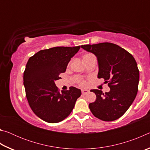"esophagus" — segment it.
Returning <instances> with one entry per match:
<instances>
[{"label":"esophagus","mask_w":150,"mask_h":150,"mask_svg":"<svg viewBox=\"0 0 150 150\" xmlns=\"http://www.w3.org/2000/svg\"><path fill=\"white\" fill-rule=\"evenodd\" d=\"M89 93V91L87 90V89H82L81 90V93L83 94V95H86V94H87Z\"/></svg>","instance_id":"1"}]
</instances>
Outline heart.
<instances>
[{
    "label": "heart",
    "mask_w": 150,
    "mask_h": 150,
    "mask_svg": "<svg viewBox=\"0 0 150 150\" xmlns=\"http://www.w3.org/2000/svg\"><path fill=\"white\" fill-rule=\"evenodd\" d=\"M91 55H93V54H86L83 57H88V56H91ZM79 84L81 86H85V81H83L82 79H80L79 81Z\"/></svg>",
    "instance_id": "b5f03b06"
}]
</instances>
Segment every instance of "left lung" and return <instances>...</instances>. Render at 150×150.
Instances as JSON below:
<instances>
[{
	"instance_id": "obj_1",
	"label": "left lung",
	"mask_w": 150,
	"mask_h": 150,
	"mask_svg": "<svg viewBox=\"0 0 150 150\" xmlns=\"http://www.w3.org/2000/svg\"><path fill=\"white\" fill-rule=\"evenodd\" d=\"M81 47L96 55L99 68L98 78L104 79L110 88L105 93L98 89L91 91L96 96L95 102L88 105L91 112L103 121L120 118L138 93L139 73L135 59L128 52L112 43Z\"/></svg>"
}]
</instances>
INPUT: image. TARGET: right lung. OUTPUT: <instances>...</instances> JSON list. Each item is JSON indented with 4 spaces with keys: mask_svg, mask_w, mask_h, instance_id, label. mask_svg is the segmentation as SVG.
<instances>
[{
    "mask_svg": "<svg viewBox=\"0 0 150 150\" xmlns=\"http://www.w3.org/2000/svg\"><path fill=\"white\" fill-rule=\"evenodd\" d=\"M80 47L42 50L28 61L23 77L26 96L35 115L47 122H59L67 118L81 95V90L74 87L59 92L55 84Z\"/></svg>",
    "mask_w": 150,
    "mask_h": 150,
    "instance_id": "add662e5",
    "label": "right lung"
}]
</instances>
